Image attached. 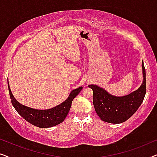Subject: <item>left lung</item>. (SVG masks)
Returning <instances> with one entry per match:
<instances>
[{
	"label": "left lung",
	"mask_w": 157,
	"mask_h": 157,
	"mask_svg": "<svg viewBox=\"0 0 157 157\" xmlns=\"http://www.w3.org/2000/svg\"><path fill=\"white\" fill-rule=\"evenodd\" d=\"M141 67L142 83L138 89L126 96H113L97 85L89 86L93 90L94 109L102 121L111 124L122 123L129 119L141 106L147 91L146 71L143 61Z\"/></svg>",
	"instance_id": "8db88e82"
}]
</instances>
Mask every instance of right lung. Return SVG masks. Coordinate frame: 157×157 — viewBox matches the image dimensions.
<instances>
[{"instance_id":"1","label":"right lung","mask_w":157,"mask_h":157,"mask_svg":"<svg viewBox=\"0 0 157 157\" xmlns=\"http://www.w3.org/2000/svg\"><path fill=\"white\" fill-rule=\"evenodd\" d=\"M8 87L13 106L25 120L39 128H49L56 126L64 121L68 113L72 101L83 89L82 86L72 90L66 99L56 106L48 109H35L21 104L13 95L8 79Z\"/></svg>"}]
</instances>
